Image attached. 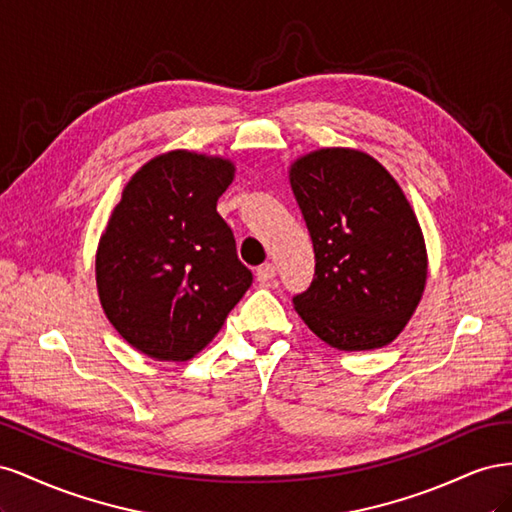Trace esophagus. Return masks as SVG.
<instances>
[{
  "label": "esophagus",
  "instance_id": "34e87169",
  "mask_svg": "<svg viewBox=\"0 0 512 512\" xmlns=\"http://www.w3.org/2000/svg\"><path fill=\"white\" fill-rule=\"evenodd\" d=\"M275 277V267L271 265V262H265V265H260L258 269H256V280L260 282V284H269L271 280Z\"/></svg>",
  "mask_w": 512,
  "mask_h": 512
}]
</instances>
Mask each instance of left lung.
I'll list each match as a JSON object with an SVG mask.
<instances>
[{
	"instance_id": "obj_1",
	"label": "left lung",
	"mask_w": 512,
	"mask_h": 512,
	"mask_svg": "<svg viewBox=\"0 0 512 512\" xmlns=\"http://www.w3.org/2000/svg\"><path fill=\"white\" fill-rule=\"evenodd\" d=\"M290 185L316 254L294 309L337 350L391 344L427 280L423 232L404 192L367 153L339 147L294 162Z\"/></svg>"
}]
</instances>
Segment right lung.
Listing matches in <instances>:
<instances>
[{
  "label": "right lung",
  "instance_id": "add662e5",
  "mask_svg": "<svg viewBox=\"0 0 512 512\" xmlns=\"http://www.w3.org/2000/svg\"><path fill=\"white\" fill-rule=\"evenodd\" d=\"M232 177L228 160L164 153L128 181L106 224L96 256L100 303L119 335L151 359H192L252 286L215 209Z\"/></svg>",
  "mask_w": 512,
  "mask_h": 512
}]
</instances>
